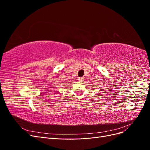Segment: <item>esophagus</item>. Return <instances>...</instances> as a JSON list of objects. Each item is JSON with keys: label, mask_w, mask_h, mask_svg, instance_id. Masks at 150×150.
<instances>
[{"label": "esophagus", "mask_w": 150, "mask_h": 150, "mask_svg": "<svg viewBox=\"0 0 150 150\" xmlns=\"http://www.w3.org/2000/svg\"><path fill=\"white\" fill-rule=\"evenodd\" d=\"M78 81H81V82H82V81H84V78H78Z\"/></svg>", "instance_id": "esophagus-1"}]
</instances>
